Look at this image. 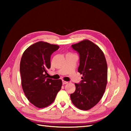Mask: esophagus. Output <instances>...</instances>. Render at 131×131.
I'll return each mask as SVG.
<instances>
[{
  "label": "esophagus",
  "mask_w": 131,
  "mask_h": 131,
  "mask_svg": "<svg viewBox=\"0 0 131 131\" xmlns=\"http://www.w3.org/2000/svg\"><path fill=\"white\" fill-rule=\"evenodd\" d=\"M67 83H68V82H67V81H62L63 85H65V84H67Z\"/></svg>",
  "instance_id": "1"
}]
</instances>
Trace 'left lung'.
<instances>
[{
    "label": "left lung",
    "mask_w": 131,
    "mask_h": 131,
    "mask_svg": "<svg viewBox=\"0 0 131 131\" xmlns=\"http://www.w3.org/2000/svg\"><path fill=\"white\" fill-rule=\"evenodd\" d=\"M79 54L78 72L83 75L82 80L75 83V92L70 94L73 104L78 108L88 110L101 100L107 84L106 61L103 52L97 45L89 40L72 45Z\"/></svg>",
    "instance_id": "1"
}]
</instances>
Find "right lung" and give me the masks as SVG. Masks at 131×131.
<instances>
[{"label":"right lung","instance_id":"1","mask_svg":"<svg viewBox=\"0 0 131 131\" xmlns=\"http://www.w3.org/2000/svg\"><path fill=\"white\" fill-rule=\"evenodd\" d=\"M59 46L39 41L30 45L23 53L20 62L22 86L29 101L39 108L52 103L61 90V79L47 78L51 67V55Z\"/></svg>","mask_w":131,"mask_h":131}]
</instances>
